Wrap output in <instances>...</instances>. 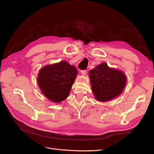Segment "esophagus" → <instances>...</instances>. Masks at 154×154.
Returning <instances> with one entry per match:
<instances>
[{"label":"esophagus","mask_w":154,"mask_h":154,"mask_svg":"<svg viewBox=\"0 0 154 154\" xmlns=\"http://www.w3.org/2000/svg\"><path fill=\"white\" fill-rule=\"evenodd\" d=\"M81 73L82 75H85V74H87V71L86 70H83V71H81Z\"/></svg>","instance_id":"34e87169"}]
</instances>
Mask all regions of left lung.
Returning <instances> with one entry per match:
<instances>
[{
	"mask_svg": "<svg viewBox=\"0 0 154 154\" xmlns=\"http://www.w3.org/2000/svg\"><path fill=\"white\" fill-rule=\"evenodd\" d=\"M91 89L96 100L110 101L122 94L127 83V76L120 70L110 68L105 62L89 72Z\"/></svg>",
	"mask_w": 154,
	"mask_h": 154,
	"instance_id": "obj_1",
	"label": "left lung"
}]
</instances>
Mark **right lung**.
<instances>
[{
    "mask_svg": "<svg viewBox=\"0 0 154 154\" xmlns=\"http://www.w3.org/2000/svg\"><path fill=\"white\" fill-rule=\"evenodd\" d=\"M77 72L76 68L66 61L48 65L40 69L37 83L49 101L58 103L68 97Z\"/></svg>",
    "mask_w": 154,
    "mask_h": 154,
    "instance_id": "1",
    "label": "right lung"
}]
</instances>
